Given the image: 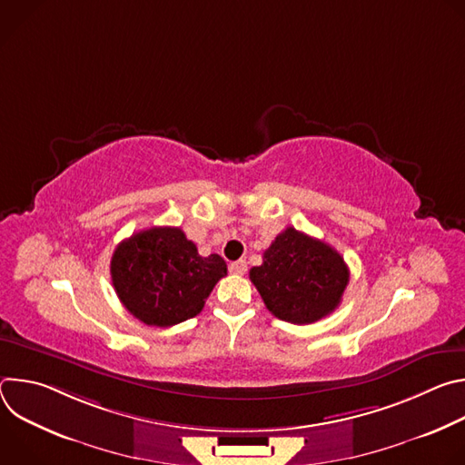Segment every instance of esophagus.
I'll list each match as a JSON object with an SVG mask.
<instances>
[{
    "label": "esophagus",
    "instance_id": "1",
    "mask_svg": "<svg viewBox=\"0 0 465 465\" xmlns=\"http://www.w3.org/2000/svg\"><path fill=\"white\" fill-rule=\"evenodd\" d=\"M246 271H248V267H246V261H244V259H239V261L230 262V272H232V274L242 276Z\"/></svg>",
    "mask_w": 465,
    "mask_h": 465
}]
</instances>
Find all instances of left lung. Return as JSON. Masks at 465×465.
<instances>
[{
  "instance_id": "8db88e82",
  "label": "left lung",
  "mask_w": 465,
  "mask_h": 465,
  "mask_svg": "<svg viewBox=\"0 0 465 465\" xmlns=\"http://www.w3.org/2000/svg\"><path fill=\"white\" fill-rule=\"evenodd\" d=\"M250 280L276 318L305 325L339 307L350 271L333 246L289 226L250 269Z\"/></svg>"
}]
</instances>
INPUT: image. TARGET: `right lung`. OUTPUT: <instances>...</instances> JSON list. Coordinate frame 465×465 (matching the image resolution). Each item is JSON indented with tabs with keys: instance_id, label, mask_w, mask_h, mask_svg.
Wrapping results in <instances>:
<instances>
[{
	"instance_id": "add662e5",
	"label": "right lung",
	"mask_w": 465,
	"mask_h": 465,
	"mask_svg": "<svg viewBox=\"0 0 465 465\" xmlns=\"http://www.w3.org/2000/svg\"><path fill=\"white\" fill-rule=\"evenodd\" d=\"M228 272L219 253L203 257L180 228L154 226L117 244L110 274L117 298L140 322L171 327L203 311Z\"/></svg>"
}]
</instances>
